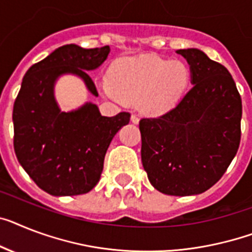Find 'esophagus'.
<instances>
[{"label": "esophagus", "mask_w": 252, "mask_h": 252, "mask_svg": "<svg viewBox=\"0 0 252 252\" xmlns=\"http://www.w3.org/2000/svg\"><path fill=\"white\" fill-rule=\"evenodd\" d=\"M131 122L135 125H138L139 124V117L136 116V114H131Z\"/></svg>", "instance_id": "esophagus-1"}]
</instances>
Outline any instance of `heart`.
<instances>
[{
	"label": "heart",
	"mask_w": 252,
	"mask_h": 252,
	"mask_svg": "<svg viewBox=\"0 0 252 252\" xmlns=\"http://www.w3.org/2000/svg\"><path fill=\"white\" fill-rule=\"evenodd\" d=\"M188 82V66L180 60L126 56L114 64L111 80L101 82L100 91L117 103L136 101L143 113L157 117L175 107Z\"/></svg>",
	"instance_id": "heart-1"
}]
</instances>
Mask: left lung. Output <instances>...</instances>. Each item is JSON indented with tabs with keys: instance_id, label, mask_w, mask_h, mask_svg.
Instances as JSON below:
<instances>
[{
	"instance_id": "1",
	"label": "left lung",
	"mask_w": 252,
	"mask_h": 252,
	"mask_svg": "<svg viewBox=\"0 0 252 252\" xmlns=\"http://www.w3.org/2000/svg\"><path fill=\"white\" fill-rule=\"evenodd\" d=\"M176 53L188 62L193 86L172 111L139 122L141 162L157 190L194 196L211 188L234 158L242 101L225 66L198 49Z\"/></svg>"
}]
</instances>
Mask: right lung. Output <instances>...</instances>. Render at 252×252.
I'll use <instances>...</instances> for the list:
<instances>
[{
  "label": "right lung",
  "mask_w": 252,
  "mask_h": 252,
  "mask_svg": "<svg viewBox=\"0 0 252 252\" xmlns=\"http://www.w3.org/2000/svg\"><path fill=\"white\" fill-rule=\"evenodd\" d=\"M109 51V46L64 45L33 64L23 78L12 111L14 149L27 174L51 196L90 192L100 179L112 139L130 121L127 112L104 117L91 101L64 112L55 99L56 81L64 74L81 78L97 96L87 72L97 69Z\"/></svg>",
  "instance_id": "add662e5"
}]
</instances>
